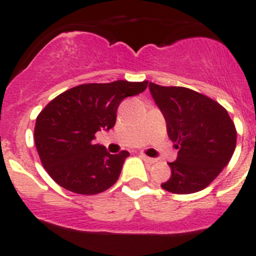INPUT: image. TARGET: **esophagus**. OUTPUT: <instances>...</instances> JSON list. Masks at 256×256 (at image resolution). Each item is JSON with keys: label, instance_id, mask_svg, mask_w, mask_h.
I'll list each match as a JSON object with an SVG mask.
<instances>
[{"label": "esophagus", "instance_id": "34e87169", "mask_svg": "<svg viewBox=\"0 0 256 256\" xmlns=\"http://www.w3.org/2000/svg\"><path fill=\"white\" fill-rule=\"evenodd\" d=\"M140 158L143 159L144 162H146V163H150V164L156 163V158H150V156H146V154H140Z\"/></svg>", "mask_w": 256, "mask_h": 256}]
</instances>
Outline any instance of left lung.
<instances>
[{"mask_svg":"<svg viewBox=\"0 0 256 256\" xmlns=\"http://www.w3.org/2000/svg\"><path fill=\"white\" fill-rule=\"evenodd\" d=\"M154 102L163 113L176 160L168 163L169 180L162 188L174 194H192L209 186L229 163L236 146V129L218 102L186 87L149 83Z\"/></svg>","mask_w":256,"mask_h":256,"instance_id":"1","label":"left lung"}]
</instances>
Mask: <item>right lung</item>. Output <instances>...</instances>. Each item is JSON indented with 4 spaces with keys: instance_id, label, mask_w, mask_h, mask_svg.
<instances>
[{
    "instance_id": "1",
    "label": "right lung",
    "mask_w": 256,
    "mask_h": 256,
    "mask_svg": "<svg viewBox=\"0 0 256 256\" xmlns=\"http://www.w3.org/2000/svg\"><path fill=\"white\" fill-rule=\"evenodd\" d=\"M148 80L80 84L43 108L36 120L34 143L43 168L58 186L93 196L118 180L129 153H108L94 144V134L114 127L120 102L144 92Z\"/></svg>"
}]
</instances>
